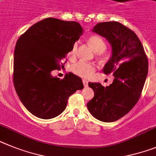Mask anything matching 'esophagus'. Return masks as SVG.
<instances>
[{"mask_svg": "<svg viewBox=\"0 0 156 156\" xmlns=\"http://www.w3.org/2000/svg\"><path fill=\"white\" fill-rule=\"evenodd\" d=\"M83 83L84 87H87L88 86V81L86 80H83Z\"/></svg>", "mask_w": 156, "mask_h": 156, "instance_id": "1", "label": "esophagus"}]
</instances>
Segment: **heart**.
<instances>
[{
  "label": "heart",
  "mask_w": 156,
  "mask_h": 156,
  "mask_svg": "<svg viewBox=\"0 0 156 156\" xmlns=\"http://www.w3.org/2000/svg\"><path fill=\"white\" fill-rule=\"evenodd\" d=\"M88 42L92 47L94 52L98 53V54H101V53L104 52L106 49V44L100 36L98 35H91L89 37ZM77 42H75L72 46L71 49L69 50L68 57L70 60H73L76 58L77 50ZM71 70L74 74L80 76L81 77H88L94 73V66L92 64L86 63L83 62H79L72 65Z\"/></svg>",
  "instance_id": "heart-1"
}]
</instances>
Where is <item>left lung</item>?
Wrapping results in <instances>:
<instances>
[{
	"instance_id": "obj_1",
	"label": "left lung",
	"mask_w": 156,
	"mask_h": 156,
	"mask_svg": "<svg viewBox=\"0 0 156 156\" xmlns=\"http://www.w3.org/2000/svg\"><path fill=\"white\" fill-rule=\"evenodd\" d=\"M92 31L106 38L112 47L102 72L113 73L114 79L106 87L99 83H88L94 94L87 103V109L101 122H115L139 100L148 71L147 58L137 35L120 23H98Z\"/></svg>"
}]
</instances>
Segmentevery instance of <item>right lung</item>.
I'll return each instance as SVG.
<instances>
[{
	"mask_svg": "<svg viewBox=\"0 0 156 156\" xmlns=\"http://www.w3.org/2000/svg\"><path fill=\"white\" fill-rule=\"evenodd\" d=\"M83 34L80 23L46 18L32 25L18 39L14 51L13 83L23 105L42 119H50L66 108L69 96L83 88L80 77L69 73L60 80V69L72 46Z\"/></svg>",
	"mask_w": 156,
	"mask_h": 156,
	"instance_id": "obj_1",
	"label": "right lung"
}]
</instances>
